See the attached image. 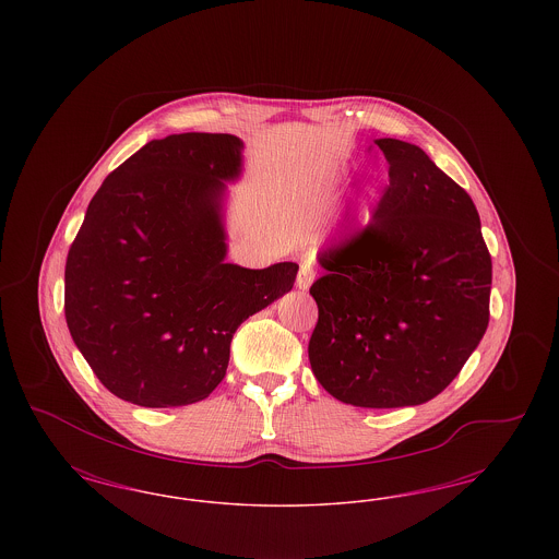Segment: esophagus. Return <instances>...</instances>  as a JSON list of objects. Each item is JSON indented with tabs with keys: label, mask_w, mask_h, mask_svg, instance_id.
Masks as SVG:
<instances>
[{
	"label": "esophagus",
	"mask_w": 559,
	"mask_h": 559,
	"mask_svg": "<svg viewBox=\"0 0 559 559\" xmlns=\"http://www.w3.org/2000/svg\"><path fill=\"white\" fill-rule=\"evenodd\" d=\"M314 281V270L310 266V262H301L299 274H297V287L299 289H308Z\"/></svg>",
	"instance_id": "34e87169"
}]
</instances>
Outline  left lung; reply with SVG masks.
I'll return each mask as SVG.
<instances>
[{"label": "left lung", "instance_id": "8db88e82", "mask_svg": "<svg viewBox=\"0 0 559 559\" xmlns=\"http://www.w3.org/2000/svg\"><path fill=\"white\" fill-rule=\"evenodd\" d=\"M374 144L390 185L365 228L319 253L308 356L333 399L399 408L438 396L478 347L492 262L472 197L419 146Z\"/></svg>", "mask_w": 559, "mask_h": 559}]
</instances>
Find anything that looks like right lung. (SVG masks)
Masks as SVG:
<instances>
[{"label": "right lung", "instance_id": "obj_1", "mask_svg": "<svg viewBox=\"0 0 559 559\" xmlns=\"http://www.w3.org/2000/svg\"><path fill=\"white\" fill-rule=\"evenodd\" d=\"M230 133H176L123 160L87 205L64 266L75 346L117 399L169 408L224 379L242 320L292 292L297 264H226L224 182L240 171Z\"/></svg>", "mask_w": 559, "mask_h": 559}]
</instances>
